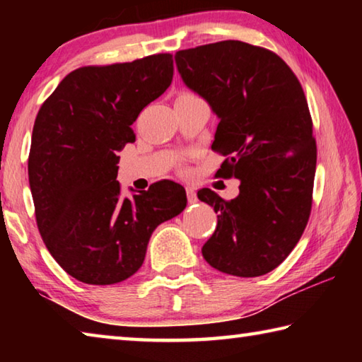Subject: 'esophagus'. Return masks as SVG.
<instances>
[{
	"mask_svg": "<svg viewBox=\"0 0 362 362\" xmlns=\"http://www.w3.org/2000/svg\"><path fill=\"white\" fill-rule=\"evenodd\" d=\"M187 198H188V203H189V204L196 203V201H198V198H196L194 189H193L192 187H187Z\"/></svg>",
	"mask_w": 362,
	"mask_h": 362,
	"instance_id": "34e87169",
	"label": "esophagus"
}]
</instances>
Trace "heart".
<instances>
[{
	"label": "heart",
	"instance_id": "b5f03b06",
	"mask_svg": "<svg viewBox=\"0 0 362 362\" xmlns=\"http://www.w3.org/2000/svg\"><path fill=\"white\" fill-rule=\"evenodd\" d=\"M189 94H192V93H182L180 95H189Z\"/></svg>",
	"mask_w": 362,
	"mask_h": 362
}]
</instances>
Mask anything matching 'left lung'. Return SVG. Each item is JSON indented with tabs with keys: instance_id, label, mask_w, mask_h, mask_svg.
<instances>
[{
	"instance_id": "1",
	"label": "left lung",
	"mask_w": 362,
	"mask_h": 362,
	"mask_svg": "<svg viewBox=\"0 0 362 362\" xmlns=\"http://www.w3.org/2000/svg\"><path fill=\"white\" fill-rule=\"evenodd\" d=\"M175 64L220 119L216 177L241 182L230 201L198 192L218 214L203 257L222 273L262 276L292 252L313 204L316 140L302 84L278 54L235 40L183 49Z\"/></svg>"
}]
</instances>
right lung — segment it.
Instances as JSON below:
<instances>
[{"label": "right lung", "instance_id": "add662e5", "mask_svg": "<svg viewBox=\"0 0 362 362\" xmlns=\"http://www.w3.org/2000/svg\"><path fill=\"white\" fill-rule=\"evenodd\" d=\"M173 54L69 73L36 115L28 180L42 241L86 284H116L142 267L151 233L185 209V188L159 180L122 198L118 151L134 121L166 90Z\"/></svg>", "mask_w": 362, "mask_h": 362}]
</instances>
